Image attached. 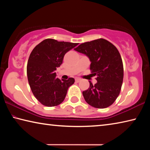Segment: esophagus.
<instances>
[{
	"mask_svg": "<svg viewBox=\"0 0 150 150\" xmlns=\"http://www.w3.org/2000/svg\"><path fill=\"white\" fill-rule=\"evenodd\" d=\"M81 81V79L80 78H78V77H77V78H75V81L77 83H79V82H80V81Z\"/></svg>",
	"mask_w": 150,
	"mask_h": 150,
	"instance_id": "obj_1",
	"label": "esophagus"
}]
</instances>
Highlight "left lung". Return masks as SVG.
<instances>
[{
    "label": "left lung",
    "instance_id": "left-lung-1",
    "mask_svg": "<svg viewBox=\"0 0 150 150\" xmlns=\"http://www.w3.org/2000/svg\"><path fill=\"white\" fill-rule=\"evenodd\" d=\"M74 50L88 57L91 72L97 77V83L93 85L89 81V88L83 92L86 102L97 108L112 105L120 94L124 76L123 63L118 50L103 38L85 42Z\"/></svg>",
    "mask_w": 150,
    "mask_h": 150
}]
</instances>
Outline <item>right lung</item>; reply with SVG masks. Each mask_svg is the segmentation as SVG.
<instances>
[{
  "label": "right lung",
  "mask_w": 150,
  "mask_h": 150,
  "mask_svg": "<svg viewBox=\"0 0 150 150\" xmlns=\"http://www.w3.org/2000/svg\"><path fill=\"white\" fill-rule=\"evenodd\" d=\"M77 45L45 39L30 54L27 64L28 79L34 96L43 105H59L64 100L68 88L74 83L72 77L67 80L57 78L55 71L62 65L66 53Z\"/></svg>",
  "instance_id": "1"
}]
</instances>
